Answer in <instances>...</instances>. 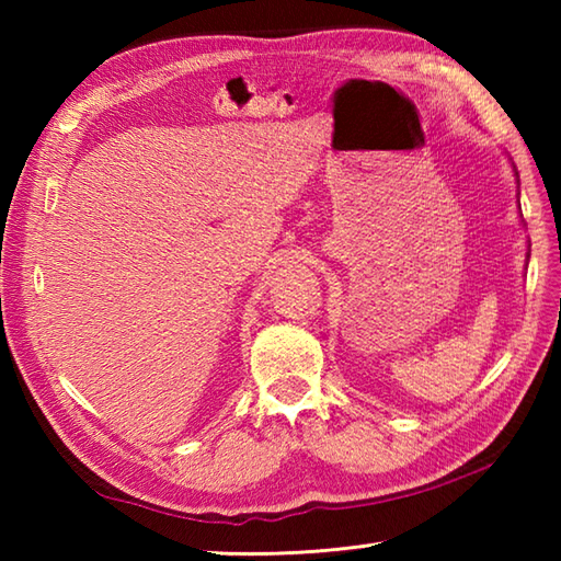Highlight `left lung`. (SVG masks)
I'll list each match as a JSON object with an SVG mask.
<instances>
[{"instance_id": "8db88e82", "label": "left lung", "mask_w": 561, "mask_h": 561, "mask_svg": "<svg viewBox=\"0 0 561 561\" xmlns=\"http://www.w3.org/2000/svg\"><path fill=\"white\" fill-rule=\"evenodd\" d=\"M514 173H516V178H518V171H516V165H514ZM528 260H530V250H528Z\"/></svg>"}]
</instances>
